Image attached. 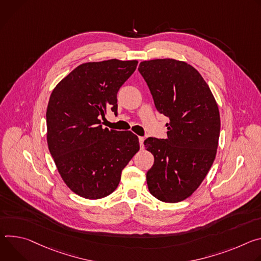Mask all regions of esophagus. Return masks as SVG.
<instances>
[{
  "label": "esophagus",
  "instance_id": "34e87169",
  "mask_svg": "<svg viewBox=\"0 0 261 261\" xmlns=\"http://www.w3.org/2000/svg\"><path fill=\"white\" fill-rule=\"evenodd\" d=\"M144 137H139V143H140V147L143 148L144 147Z\"/></svg>",
  "mask_w": 261,
  "mask_h": 261
}]
</instances>
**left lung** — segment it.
I'll return each instance as SVG.
<instances>
[{
  "mask_svg": "<svg viewBox=\"0 0 261 261\" xmlns=\"http://www.w3.org/2000/svg\"><path fill=\"white\" fill-rule=\"evenodd\" d=\"M139 71L156 110L169 118L167 139L144 141L154 163L146 174L150 194L169 203L190 197L216 159L220 113L208 85L190 64L174 59L143 61Z\"/></svg>",
  "mask_w": 261,
  "mask_h": 261,
  "instance_id": "8db88e82",
  "label": "left lung"
}]
</instances>
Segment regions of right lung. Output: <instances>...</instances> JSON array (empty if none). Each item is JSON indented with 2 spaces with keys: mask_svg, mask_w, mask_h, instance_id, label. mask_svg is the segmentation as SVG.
Wrapping results in <instances>:
<instances>
[{
  "mask_svg": "<svg viewBox=\"0 0 261 261\" xmlns=\"http://www.w3.org/2000/svg\"><path fill=\"white\" fill-rule=\"evenodd\" d=\"M138 61L112 59L79 65L53 90L46 110V140L58 172L76 195L101 199L118 187L121 172L139 151L129 130L102 128L117 92Z\"/></svg>",
  "mask_w": 261,
  "mask_h": 261,
  "instance_id": "right-lung-1",
  "label": "right lung"
}]
</instances>
